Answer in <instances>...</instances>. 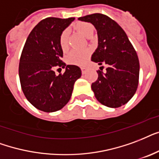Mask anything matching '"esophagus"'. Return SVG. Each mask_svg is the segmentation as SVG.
<instances>
[{"label":"esophagus","mask_w":159,"mask_h":159,"mask_svg":"<svg viewBox=\"0 0 159 159\" xmlns=\"http://www.w3.org/2000/svg\"><path fill=\"white\" fill-rule=\"evenodd\" d=\"M81 72H82V74H85L86 72H87V69L86 68H81Z\"/></svg>","instance_id":"34e87169"}]
</instances>
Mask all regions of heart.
<instances>
[{"label":"heart","mask_w":159,"mask_h":159,"mask_svg":"<svg viewBox=\"0 0 159 159\" xmlns=\"http://www.w3.org/2000/svg\"><path fill=\"white\" fill-rule=\"evenodd\" d=\"M74 28L82 33L86 37H91L93 33V27L90 23L84 21H78L74 25ZM59 45L60 49L65 52L69 49V31L68 30H64L60 33L59 37ZM91 50L89 49H84L80 50H72L67 55V62L73 66H82L88 62L90 57Z\"/></svg>","instance_id":"obj_1"}]
</instances>
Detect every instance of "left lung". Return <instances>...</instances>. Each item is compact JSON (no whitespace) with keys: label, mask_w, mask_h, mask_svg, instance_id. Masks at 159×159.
Returning a JSON list of instances; mask_svg holds the SVG:
<instances>
[{"label":"left lung","mask_w":159,"mask_h":159,"mask_svg":"<svg viewBox=\"0 0 159 159\" xmlns=\"http://www.w3.org/2000/svg\"><path fill=\"white\" fill-rule=\"evenodd\" d=\"M96 28L99 45L91 60L104 66L97 71L98 79L91 88L95 98L107 107L119 108L129 101L137 90L139 61L126 33L116 21L100 13L80 17Z\"/></svg>","instance_id":"8db88e82"}]
</instances>
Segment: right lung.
Returning <instances> with one entry per match:
<instances>
[{
  "mask_svg": "<svg viewBox=\"0 0 159 159\" xmlns=\"http://www.w3.org/2000/svg\"><path fill=\"white\" fill-rule=\"evenodd\" d=\"M75 18L48 17L40 20L30 33L20 58L19 77L27 100L41 111L60 110L70 99L74 84L81 76L80 67L66 66L61 60L63 50L59 37ZM66 71L55 75L56 68Z\"/></svg>",
  "mask_w": 159,
  "mask_h": 159,
  "instance_id": "obj_1",
  "label": "right lung"
}]
</instances>
